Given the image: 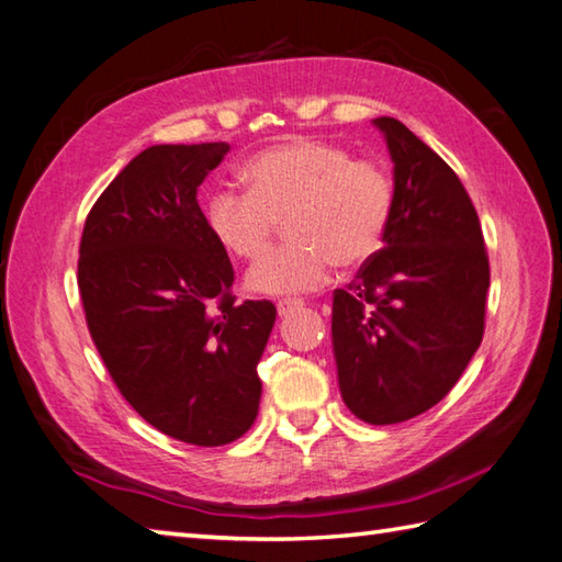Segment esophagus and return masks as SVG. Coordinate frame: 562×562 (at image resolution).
I'll use <instances>...</instances> for the list:
<instances>
[{
    "label": "esophagus",
    "mask_w": 562,
    "mask_h": 562,
    "mask_svg": "<svg viewBox=\"0 0 562 562\" xmlns=\"http://www.w3.org/2000/svg\"><path fill=\"white\" fill-rule=\"evenodd\" d=\"M304 307V300L302 297H284V300H278V312L280 314H288L292 310H300Z\"/></svg>",
    "instance_id": "obj_1"
}]
</instances>
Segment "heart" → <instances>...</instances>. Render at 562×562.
<instances>
[{"label":"heart","mask_w":562,"mask_h":562,"mask_svg":"<svg viewBox=\"0 0 562 562\" xmlns=\"http://www.w3.org/2000/svg\"><path fill=\"white\" fill-rule=\"evenodd\" d=\"M243 177L248 191L221 187L206 201V226L231 255L255 260L280 223L284 246L248 272L260 294H292L322 284L329 268H359L381 250L393 218L395 191L371 159L322 139H290L255 155Z\"/></svg>","instance_id":"b5f03b06"}]
</instances>
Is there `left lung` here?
<instances>
[{
  "mask_svg": "<svg viewBox=\"0 0 562 562\" xmlns=\"http://www.w3.org/2000/svg\"><path fill=\"white\" fill-rule=\"evenodd\" d=\"M373 122L395 165L393 218L383 248L334 290L331 336L346 407L395 425L440 403L482 344L488 255L452 167L401 120Z\"/></svg>",
  "mask_w": 562,
  "mask_h": 562,
  "instance_id": "1",
  "label": "left lung"
}]
</instances>
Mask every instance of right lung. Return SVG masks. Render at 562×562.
<instances>
[{"label":"right lung","mask_w":562,"mask_h":562,"mask_svg":"<svg viewBox=\"0 0 562 562\" xmlns=\"http://www.w3.org/2000/svg\"><path fill=\"white\" fill-rule=\"evenodd\" d=\"M228 149L139 151L90 209L78 258L88 331L117 391L159 432L199 447L250 430L278 316L270 300L236 304L228 252L199 206Z\"/></svg>","instance_id":"right-lung-1"}]
</instances>
